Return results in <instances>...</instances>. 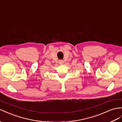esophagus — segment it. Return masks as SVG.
Listing matches in <instances>:
<instances>
[{"instance_id": "obj_1", "label": "esophagus", "mask_w": 122, "mask_h": 122, "mask_svg": "<svg viewBox=\"0 0 122 122\" xmlns=\"http://www.w3.org/2000/svg\"><path fill=\"white\" fill-rule=\"evenodd\" d=\"M64 63V61L63 60H59V63L60 64H62Z\"/></svg>"}]
</instances>
